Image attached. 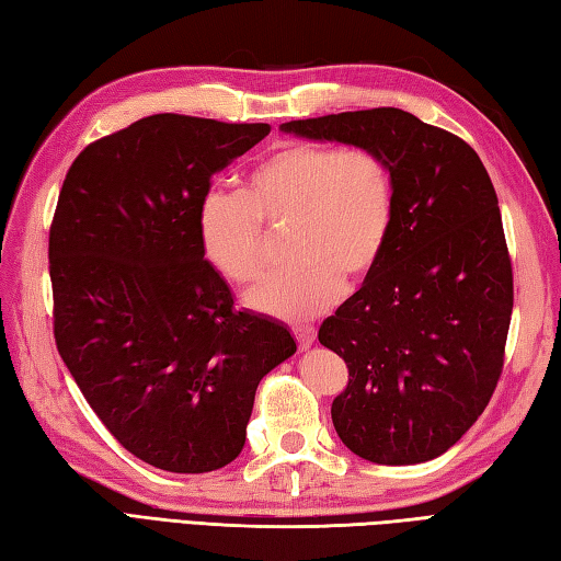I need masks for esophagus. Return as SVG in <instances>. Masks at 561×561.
<instances>
[{
	"instance_id": "1",
	"label": "esophagus",
	"mask_w": 561,
	"mask_h": 561,
	"mask_svg": "<svg viewBox=\"0 0 561 561\" xmlns=\"http://www.w3.org/2000/svg\"><path fill=\"white\" fill-rule=\"evenodd\" d=\"M291 332H294V337H296V342H299L301 350H308L316 342V328H311V325H294Z\"/></svg>"
}]
</instances>
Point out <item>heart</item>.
Listing matches in <instances>:
<instances>
[{
    "label": "heart",
    "mask_w": 561,
    "mask_h": 561,
    "mask_svg": "<svg viewBox=\"0 0 561 561\" xmlns=\"http://www.w3.org/2000/svg\"><path fill=\"white\" fill-rule=\"evenodd\" d=\"M398 211L396 171L368 145L296 139L245 175L243 193L214 190L199 207V238L211 267L253 284L267 267V229L289 231L294 265L248 294L260 313L306 320L328 311L344 277L362 282L390 243Z\"/></svg>",
    "instance_id": "heart-1"
}]
</instances>
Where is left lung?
Masks as SVG:
<instances>
[{"mask_svg":"<svg viewBox=\"0 0 561 561\" xmlns=\"http://www.w3.org/2000/svg\"><path fill=\"white\" fill-rule=\"evenodd\" d=\"M282 129L376 147L396 171L386 253L318 340L350 368L330 410L342 444L378 465L432 460L478 422L504 368L514 270L490 173L468 141L400 108Z\"/></svg>","mask_w":561,"mask_h":561,"instance_id":"left-lung-1","label":"left lung"}]
</instances>
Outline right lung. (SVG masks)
Wrapping results in <instances>:
<instances>
[{
  "instance_id": "right-lung-1",
  "label": "right lung",
  "mask_w": 561,
  "mask_h": 561,
  "mask_svg": "<svg viewBox=\"0 0 561 561\" xmlns=\"http://www.w3.org/2000/svg\"><path fill=\"white\" fill-rule=\"evenodd\" d=\"M267 135L265 123L149 115L91 141L59 190L57 352L117 444L159 470L236 460L260 378L296 352L287 328L236 311L199 238L214 173Z\"/></svg>"
}]
</instances>
